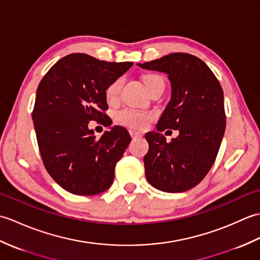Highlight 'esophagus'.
Returning <instances> with one entry per match:
<instances>
[{
  "label": "esophagus",
  "mask_w": 260,
  "mask_h": 260,
  "mask_svg": "<svg viewBox=\"0 0 260 260\" xmlns=\"http://www.w3.org/2000/svg\"><path fill=\"white\" fill-rule=\"evenodd\" d=\"M129 134H131V136H132V137H133V139H135V137H140V136H142V134L140 133V132L134 131V129H129Z\"/></svg>",
  "instance_id": "obj_1"
}]
</instances>
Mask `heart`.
<instances>
[{
	"instance_id": "obj_1",
	"label": "heart",
	"mask_w": 260,
	"mask_h": 260,
	"mask_svg": "<svg viewBox=\"0 0 260 260\" xmlns=\"http://www.w3.org/2000/svg\"><path fill=\"white\" fill-rule=\"evenodd\" d=\"M143 81H144L147 90H150L152 87L158 84V82H163L161 77H158L157 75H145L143 77ZM121 86H123V78L121 77L114 79L107 85L106 89H105V98H106V101L109 104H113L118 101ZM151 117L152 114L146 112V110L128 107L120 109L115 114V120L119 125L133 127V128H143L147 121L151 119Z\"/></svg>"
}]
</instances>
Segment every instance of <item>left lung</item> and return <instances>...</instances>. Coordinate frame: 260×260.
Here are the masks:
<instances>
[{"label":"left lung","instance_id":"1","mask_svg":"<svg viewBox=\"0 0 260 260\" xmlns=\"http://www.w3.org/2000/svg\"><path fill=\"white\" fill-rule=\"evenodd\" d=\"M143 69L168 74L172 97L156 125L145 135V176L164 192H184L200 183L217 157L225 129L223 91L217 77L201 59L175 52ZM167 128L180 134L170 143L160 134Z\"/></svg>","mask_w":260,"mask_h":260}]
</instances>
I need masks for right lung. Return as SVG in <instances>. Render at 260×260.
Masks as SVG:
<instances>
[{"label": "right lung", "mask_w": 260, "mask_h": 260, "mask_svg": "<svg viewBox=\"0 0 260 260\" xmlns=\"http://www.w3.org/2000/svg\"><path fill=\"white\" fill-rule=\"evenodd\" d=\"M132 66L71 53L54 63L38 86L32 119L42 162L73 194L95 196L113 183L131 136L124 127L114 126L97 139L88 124L110 125L105 89Z\"/></svg>", "instance_id": "1"}]
</instances>
